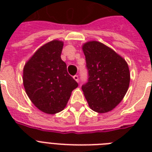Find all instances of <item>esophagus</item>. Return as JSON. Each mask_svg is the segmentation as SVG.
Here are the masks:
<instances>
[{"instance_id": "1", "label": "esophagus", "mask_w": 152, "mask_h": 152, "mask_svg": "<svg viewBox=\"0 0 152 152\" xmlns=\"http://www.w3.org/2000/svg\"><path fill=\"white\" fill-rule=\"evenodd\" d=\"M73 79L76 81V82H79V76H77V75H75V76H73Z\"/></svg>"}]
</instances>
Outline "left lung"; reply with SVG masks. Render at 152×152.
Masks as SVG:
<instances>
[{
  "label": "left lung",
  "mask_w": 152,
  "mask_h": 152,
  "mask_svg": "<svg viewBox=\"0 0 152 152\" xmlns=\"http://www.w3.org/2000/svg\"><path fill=\"white\" fill-rule=\"evenodd\" d=\"M89 79L82 86L83 95L92 110L110 112L124 99L130 82L127 62L110 47L98 41L83 44Z\"/></svg>",
  "instance_id": "1"
}]
</instances>
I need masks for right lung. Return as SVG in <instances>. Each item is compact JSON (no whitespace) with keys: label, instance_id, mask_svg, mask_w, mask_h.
I'll use <instances>...</instances> for the list:
<instances>
[{"label":"right lung","instance_id":"right-lung-1","mask_svg":"<svg viewBox=\"0 0 152 152\" xmlns=\"http://www.w3.org/2000/svg\"><path fill=\"white\" fill-rule=\"evenodd\" d=\"M64 42L54 39L44 44L25 63L23 83L32 103L47 114L63 110L72 91L78 87L61 58Z\"/></svg>","mask_w":152,"mask_h":152}]
</instances>
